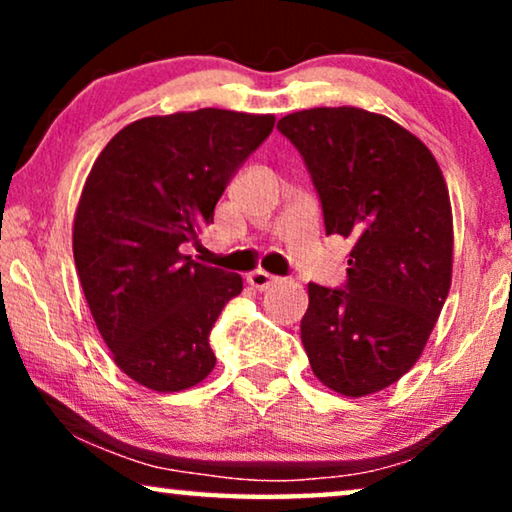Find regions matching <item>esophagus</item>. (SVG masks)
Here are the masks:
<instances>
[{
	"mask_svg": "<svg viewBox=\"0 0 512 512\" xmlns=\"http://www.w3.org/2000/svg\"><path fill=\"white\" fill-rule=\"evenodd\" d=\"M247 282L254 286V289L265 291V289H270V286L277 282V277H272L270 272H265V270H256V272H251V275L247 277Z\"/></svg>",
	"mask_w": 512,
	"mask_h": 512,
	"instance_id": "obj_1",
	"label": "esophagus"
}]
</instances>
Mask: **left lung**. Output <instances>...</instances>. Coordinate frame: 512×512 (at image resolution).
<instances>
[{
	"label": "left lung",
	"instance_id": "8db88e82",
	"mask_svg": "<svg viewBox=\"0 0 512 512\" xmlns=\"http://www.w3.org/2000/svg\"><path fill=\"white\" fill-rule=\"evenodd\" d=\"M277 130L303 156L326 235L352 240L345 284H307V359L328 389L375 394L415 366L450 291L443 172L415 135L356 107L296 111Z\"/></svg>",
	"mask_w": 512,
	"mask_h": 512
}]
</instances>
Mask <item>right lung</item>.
Here are the masks:
<instances>
[{
  "label": "right lung",
  "instance_id": "add662e5",
  "mask_svg": "<svg viewBox=\"0 0 512 512\" xmlns=\"http://www.w3.org/2000/svg\"><path fill=\"white\" fill-rule=\"evenodd\" d=\"M275 116L198 109L151 116L97 156L74 219V263L116 366L153 391L212 373L209 331L242 277L195 263L186 242L214 223L230 179Z\"/></svg>",
  "mask_w": 512,
  "mask_h": 512
}]
</instances>
